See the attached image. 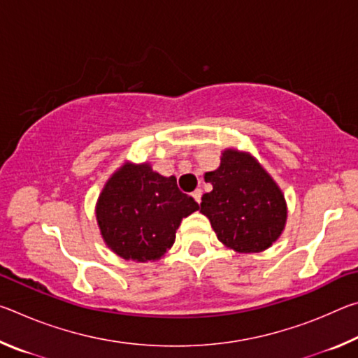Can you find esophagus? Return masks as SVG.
I'll return each mask as SVG.
<instances>
[{
  "label": "esophagus",
  "mask_w": 358,
  "mask_h": 358,
  "mask_svg": "<svg viewBox=\"0 0 358 358\" xmlns=\"http://www.w3.org/2000/svg\"><path fill=\"white\" fill-rule=\"evenodd\" d=\"M192 197H194V201H196L197 203H201V201H202V189H196L192 192Z\"/></svg>",
  "instance_id": "esophagus-1"
}]
</instances>
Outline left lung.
Returning <instances> with one entry per match:
<instances>
[{
  "instance_id": "obj_1",
  "label": "left lung",
  "mask_w": 358,
  "mask_h": 358,
  "mask_svg": "<svg viewBox=\"0 0 358 358\" xmlns=\"http://www.w3.org/2000/svg\"><path fill=\"white\" fill-rule=\"evenodd\" d=\"M205 181L213 189L202 196L201 211L224 245L259 252L280 237L287 217L284 196L251 155L226 150L221 166L205 173Z\"/></svg>"
}]
</instances>
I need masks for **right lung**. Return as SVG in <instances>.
Instances as JSON below:
<instances>
[{"label": "right lung", "mask_w": 358, "mask_h": 358, "mask_svg": "<svg viewBox=\"0 0 358 358\" xmlns=\"http://www.w3.org/2000/svg\"><path fill=\"white\" fill-rule=\"evenodd\" d=\"M199 210L181 192L175 177H162L148 164H126L107 181L96 216L102 238L126 260H156L173 245L183 217Z\"/></svg>", "instance_id": "1"}]
</instances>
